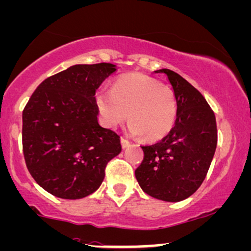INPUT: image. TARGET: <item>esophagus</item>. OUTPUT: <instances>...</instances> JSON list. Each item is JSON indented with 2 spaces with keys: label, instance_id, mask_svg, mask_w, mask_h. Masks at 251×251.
<instances>
[{
  "label": "esophagus",
  "instance_id": "34e87169",
  "mask_svg": "<svg viewBox=\"0 0 251 251\" xmlns=\"http://www.w3.org/2000/svg\"><path fill=\"white\" fill-rule=\"evenodd\" d=\"M121 144H122L123 149H126V148H128L129 145H130V142H129L128 140H126L125 137H121Z\"/></svg>",
  "mask_w": 251,
  "mask_h": 251
}]
</instances>
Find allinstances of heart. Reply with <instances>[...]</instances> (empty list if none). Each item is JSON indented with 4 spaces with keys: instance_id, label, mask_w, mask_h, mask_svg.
<instances>
[{
    "instance_id": "1",
    "label": "heart",
    "mask_w": 251,
    "mask_h": 251,
    "mask_svg": "<svg viewBox=\"0 0 251 251\" xmlns=\"http://www.w3.org/2000/svg\"><path fill=\"white\" fill-rule=\"evenodd\" d=\"M97 104L103 123L115 128L128 117V131L148 141L166 136L177 119V101L171 89L142 73L116 79L110 91L97 93Z\"/></svg>"
}]
</instances>
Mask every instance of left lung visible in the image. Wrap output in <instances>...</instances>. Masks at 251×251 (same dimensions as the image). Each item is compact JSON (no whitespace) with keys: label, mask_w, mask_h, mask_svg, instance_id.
Returning <instances> with one entry per match:
<instances>
[{"label":"left lung","mask_w":251,"mask_h":251,"mask_svg":"<svg viewBox=\"0 0 251 251\" xmlns=\"http://www.w3.org/2000/svg\"><path fill=\"white\" fill-rule=\"evenodd\" d=\"M177 101V119L165 137L142 147L143 162L135 171L142 190L156 199L177 202L191 197L214 157L218 130L215 115L201 93L178 73L162 69Z\"/></svg>","instance_id":"left-lung-1"}]
</instances>
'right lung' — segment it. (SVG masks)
<instances>
[{
  "instance_id": "obj_1",
  "label": "right lung",
  "mask_w": 251,
  "mask_h": 251,
  "mask_svg": "<svg viewBox=\"0 0 251 251\" xmlns=\"http://www.w3.org/2000/svg\"><path fill=\"white\" fill-rule=\"evenodd\" d=\"M116 65H73L45 79L23 110V152L40 187L81 199L100 187L107 163L122 150L120 136L98 121L95 92Z\"/></svg>"
}]
</instances>
